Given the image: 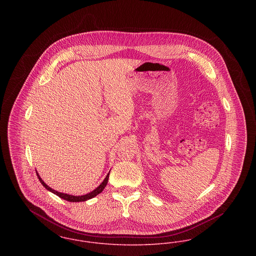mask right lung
<instances>
[{
    "mask_svg": "<svg viewBox=\"0 0 256 256\" xmlns=\"http://www.w3.org/2000/svg\"><path fill=\"white\" fill-rule=\"evenodd\" d=\"M110 172H108V174H106V176L104 178V180H102V184L98 186L97 188H95L93 191H91V192H89V193H87L86 195H82V196H74V195H70V194H66V193H62V192H58V191H56V190H54V189H52V188H50L42 180V178L40 176V174H38V172L36 170V176H38V180L40 182V184L44 186V188H46L48 191H50L52 193H54L55 195H57V196H59L60 198H62V199H64V200H66V201H68V202H84V201H87V200H89V199H92V198H94L95 196H97L98 194H100L101 192H102V190H104V188H106V184H108V176H110Z\"/></svg>",
    "mask_w": 256,
    "mask_h": 256,
    "instance_id": "right-lung-1",
    "label": "right lung"
}]
</instances>
